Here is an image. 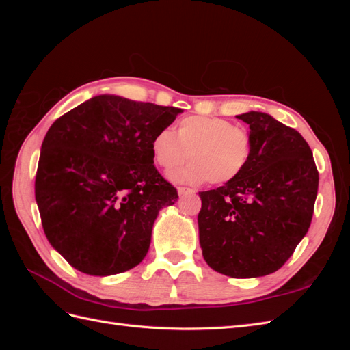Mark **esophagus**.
<instances>
[{
    "mask_svg": "<svg viewBox=\"0 0 350 350\" xmlns=\"http://www.w3.org/2000/svg\"><path fill=\"white\" fill-rule=\"evenodd\" d=\"M196 191L193 188H187V187H178V194L179 196H188V194H194Z\"/></svg>",
    "mask_w": 350,
    "mask_h": 350,
    "instance_id": "esophagus-1",
    "label": "esophagus"
}]
</instances>
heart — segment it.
I'll return each instance as SVG.
<instances>
[{"label":"heart","instance_id":"obj_1","mask_svg":"<svg viewBox=\"0 0 350 350\" xmlns=\"http://www.w3.org/2000/svg\"><path fill=\"white\" fill-rule=\"evenodd\" d=\"M154 162L176 183L226 185L245 171L252 156V137L247 129L232 125L217 116H188L178 122L176 131L162 130L152 140Z\"/></svg>","mask_w":350,"mask_h":350}]
</instances>
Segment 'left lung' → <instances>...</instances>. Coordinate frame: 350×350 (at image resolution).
<instances>
[{
  "label": "left lung",
  "instance_id": "left-lung-1",
  "mask_svg": "<svg viewBox=\"0 0 350 350\" xmlns=\"http://www.w3.org/2000/svg\"><path fill=\"white\" fill-rule=\"evenodd\" d=\"M250 125L252 156L235 181L198 193V234L208 266L235 279L278 271L306 235L319 171L304 137L271 115H238Z\"/></svg>",
  "mask_w": 350,
  "mask_h": 350
}]
</instances>
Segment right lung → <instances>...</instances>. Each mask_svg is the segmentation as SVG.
I'll return each instance as SVG.
<instances>
[{
  "mask_svg": "<svg viewBox=\"0 0 350 350\" xmlns=\"http://www.w3.org/2000/svg\"><path fill=\"white\" fill-rule=\"evenodd\" d=\"M183 111L100 94L51 125L38 163L42 226L70 266L111 276L140 264L159 210L178 193L153 165V137Z\"/></svg>",
  "mask_w": 350,
  "mask_h": 350,
  "instance_id": "1",
  "label": "right lung"
}]
</instances>
